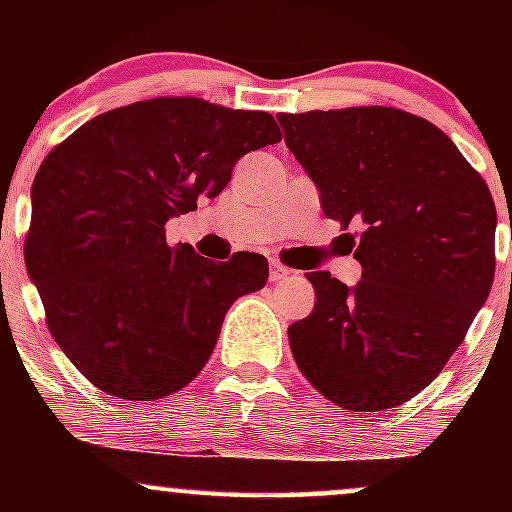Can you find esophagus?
Instances as JSON below:
<instances>
[{"label":"esophagus","mask_w":512,"mask_h":512,"mask_svg":"<svg viewBox=\"0 0 512 512\" xmlns=\"http://www.w3.org/2000/svg\"><path fill=\"white\" fill-rule=\"evenodd\" d=\"M291 274V269H286L281 262L269 264V281H281Z\"/></svg>","instance_id":"esophagus-1"}]
</instances>
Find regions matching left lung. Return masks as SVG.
<instances>
[{
    "instance_id": "left-lung-1",
    "label": "left lung",
    "mask_w": 512,
    "mask_h": 512,
    "mask_svg": "<svg viewBox=\"0 0 512 512\" xmlns=\"http://www.w3.org/2000/svg\"><path fill=\"white\" fill-rule=\"evenodd\" d=\"M320 190L327 219L361 228L356 286L310 272L315 308L289 327L308 383L351 411L419 395L489 298L496 207L481 175L436 125L397 108L276 115Z\"/></svg>"
}]
</instances>
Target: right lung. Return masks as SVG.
I'll use <instances>...</instances> for the list:
<instances>
[{
	"label": "right lung",
	"instance_id": "add662e5",
	"mask_svg": "<svg viewBox=\"0 0 512 512\" xmlns=\"http://www.w3.org/2000/svg\"><path fill=\"white\" fill-rule=\"evenodd\" d=\"M274 117L202 98L108 110L45 156L31 190L26 269L48 330L93 385L129 402L178 392L209 361L223 317L267 284L255 252L211 262L166 223L216 197Z\"/></svg>",
	"mask_w": 512,
	"mask_h": 512
}]
</instances>
